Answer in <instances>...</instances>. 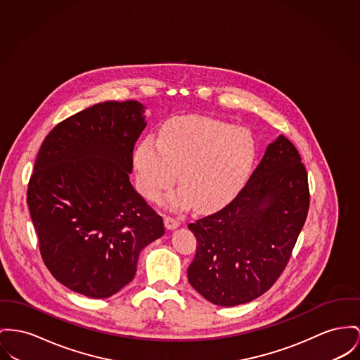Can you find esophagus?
<instances>
[{"label":"esophagus","mask_w":360,"mask_h":360,"mask_svg":"<svg viewBox=\"0 0 360 360\" xmlns=\"http://www.w3.org/2000/svg\"><path fill=\"white\" fill-rule=\"evenodd\" d=\"M164 221H165V226L168 229H174V228H177L180 225V221L177 218H174V217L167 216L164 218Z\"/></svg>","instance_id":"obj_1"}]
</instances>
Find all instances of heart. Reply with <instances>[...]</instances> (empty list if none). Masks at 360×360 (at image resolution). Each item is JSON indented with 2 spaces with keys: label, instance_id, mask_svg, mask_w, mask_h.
<instances>
[{
  "label": "heart",
  "instance_id": "obj_1",
  "mask_svg": "<svg viewBox=\"0 0 360 360\" xmlns=\"http://www.w3.org/2000/svg\"><path fill=\"white\" fill-rule=\"evenodd\" d=\"M255 142L244 128L210 117H180L167 122L158 142L144 139L135 151L139 187L150 200H160L174 184L176 209H214L239 191L254 160Z\"/></svg>",
  "mask_w": 360,
  "mask_h": 360
}]
</instances>
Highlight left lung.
Instances as JSON below:
<instances>
[{"instance_id": "left-lung-1", "label": "left lung", "mask_w": 360, "mask_h": 360, "mask_svg": "<svg viewBox=\"0 0 360 360\" xmlns=\"http://www.w3.org/2000/svg\"><path fill=\"white\" fill-rule=\"evenodd\" d=\"M309 206L306 167L280 135L226 206L188 225L198 241L190 284L224 307L259 297L284 271Z\"/></svg>"}]
</instances>
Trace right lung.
<instances>
[{
  "label": "right lung",
  "mask_w": 360,
  "mask_h": 360,
  "mask_svg": "<svg viewBox=\"0 0 360 360\" xmlns=\"http://www.w3.org/2000/svg\"><path fill=\"white\" fill-rule=\"evenodd\" d=\"M144 127L141 102L106 101L58 122L39 148L27 203L44 262L73 292L115 295L165 232L129 181Z\"/></svg>",
  "instance_id": "add662e5"
}]
</instances>
